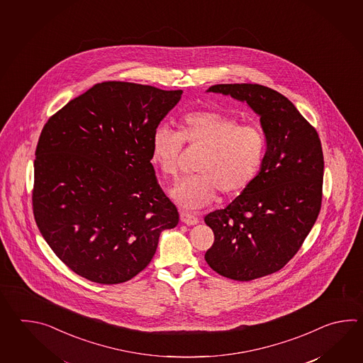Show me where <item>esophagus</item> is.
<instances>
[{
  "label": "esophagus",
  "mask_w": 363,
  "mask_h": 363,
  "mask_svg": "<svg viewBox=\"0 0 363 363\" xmlns=\"http://www.w3.org/2000/svg\"><path fill=\"white\" fill-rule=\"evenodd\" d=\"M180 220L183 223L188 224V225H194V224L199 223V218L193 216L192 213H188V211H182L180 213Z\"/></svg>",
  "instance_id": "34e87169"
}]
</instances>
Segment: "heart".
<instances>
[{
	"mask_svg": "<svg viewBox=\"0 0 363 363\" xmlns=\"http://www.w3.org/2000/svg\"><path fill=\"white\" fill-rule=\"evenodd\" d=\"M184 143L205 149L197 164L200 174L171 189V197L188 210L208 206L218 191L225 197L239 196L257 179L266 155V138L257 125L239 124L235 116L216 110L191 111L180 119L179 131L160 125L153 132L152 161L166 178L178 177Z\"/></svg>",
	"mask_w": 363,
	"mask_h": 363,
	"instance_id": "b5f03b06",
	"label": "heart"
}]
</instances>
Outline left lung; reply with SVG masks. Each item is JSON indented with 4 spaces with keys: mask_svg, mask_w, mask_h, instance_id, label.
<instances>
[{
    "mask_svg": "<svg viewBox=\"0 0 363 363\" xmlns=\"http://www.w3.org/2000/svg\"><path fill=\"white\" fill-rule=\"evenodd\" d=\"M259 116L262 169L227 208L205 216L214 244L205 255L224 278L249 281L283 269L301 247L322 205L323 152L315 128L281 93L259 84H216Z\"/></svg>",
    "mask_w": 363,
    "mask_h": 363,
    "instance_id": "8db88e82",
    "label": "left lung"
}]
</instances>
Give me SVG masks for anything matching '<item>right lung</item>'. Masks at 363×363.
I'll return each instance as SVG.
<instances>
[{"instance_id": "1", "label": "right lung", "mask_w": 363, "mask_h": 363, "mask_svg": "<svg viewBox=\"0 0 363 363\" xmlns=\"http://www.w3.org/2000/svg\"><path fill=\"white\" fill-rule=\"evenodd\" d=\"M183 91L104 82L50 116L36 147L33 216L69 270L119 284L152 261L179 213L155 178L152 136Z\"/></svg>"}]
</instances>
